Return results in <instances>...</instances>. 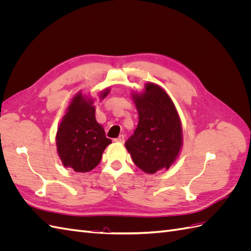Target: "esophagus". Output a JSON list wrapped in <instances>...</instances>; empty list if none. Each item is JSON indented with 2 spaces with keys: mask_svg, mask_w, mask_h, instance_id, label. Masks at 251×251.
I'll return each instance as SVG.
<instances>
[{
  "mask_svg": "<svg viewBox=\"0 0 251 251\" xmlns=\"http://www.w3.org/2000/svg\"><path fill=\"white\" fill-rule=\"evenodd\" d=\"M114 141L120 142V143H124V142H125V135H119V136H118V138L114 139Z\"/></svg>",
  "mask_w": 251,
  "mask_h": 251,
  "instance_id": "obj_1",
  "label": "esophagus"
}]
</instances>
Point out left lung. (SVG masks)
I'll list each match as a JSON object with an SVG mask.
<instances>
[{
	"instance_id": "1",
	"label": "left lung",
	"mask_w": 251,
	"mask_h": 251,
	"mask_svg": "<svg viewBox=\"0 0 251 251\" xmlns=\"http://www.w3.org/2000/svg\"><path fill=\"white\" fill-rule=\"evenodd\" d=\"M138 126L126 142L134 163L147 174L169 170L182 147V126L169 94L156 83H146L142 93L132 95Z\"/></svg>"
}]
</instances>
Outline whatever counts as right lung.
Wrapping results in <instances>:
<instances>
[{"label": "right lung", "instance_id": "add662e5", "mask_svg": "<svg viewBox=\"0 0 251 251\" xmlns=\"http://www.w3.org/2000/svg\"><path fill=\"white\" fill-rule=\"evenodd\" d=\"M109 92L110 89L101 91L100 100ZM110 143L112 140L96 121L93 100L78 92L68 105L56 133L57 154L63 165L77 173L92 171Z\"/></svg>", "mask_w": 251, "mask_h": 251}]
</instances>
